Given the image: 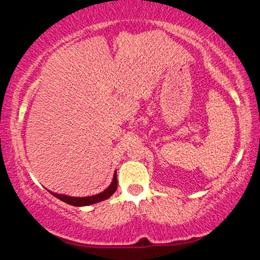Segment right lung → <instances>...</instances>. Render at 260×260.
<instances>
[{
  "mask_svg": "<svg viewBox=\"0 0 260 260\" xmlns=\"http://www.w3.org/2000/svg\"><path fill=\"white\" fill-rule=\"evenodd\" d=\"M117 189V177H116V172L113 175V180L112 183L110 184L107 189L104 190V192L99 193V194H95L91 197H83V198H78V197H68V196H63V194H57V193H52L56 198H58L59 201L67 203V204L74 205V207H84V205H90L94 204V203L105 201V199L110 198L113 193L116 192Z\"/></svg>",
  "mask_w": 260,
  "mask_h": 260,
  "instance_id": "1",
  "label": "right lung"
}]
</instances>
